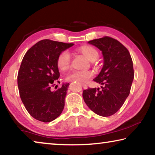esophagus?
Instances as JSON below:
<instances>
[{
    "instance_id": "1",
    "label": "esophagus",
    "mask_w": 155,
    "mask_h": 155,
    "mask_svg": "<svg viewBox=\"0 0 155 155\" xmlns=\"http://www.w3.org/2000/svg\"><path fill=\"white\" fill-rule=\"evenodd\" d=\"M82 86H83V89H87V85L85 83H82Z\"/></svg>"
}]
</instances>
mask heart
<instances>
[{
    "mask_svg": "<svg viewBox=\"0 0 155 155\" xmlns=\"http://www.w3.org/2000/svg\"><path fill=\"white\" fill-rule=\"evenodd\" d=\"M79 51L90 61L97 59L98 57V51L91 46H82ZM57 64L60 70H65L68 69L70 64V54L69 52L67 51H62L57 57ZM93 75V72L90 70H71L65 76V79L68 81L85 82L92 77Z\"/></svg>",
    "mask_w": 155,
    "mask_h": 155,
    "instance_id": "1",
    "label": "heart"
}]
</instances>
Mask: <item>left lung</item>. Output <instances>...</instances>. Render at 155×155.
<instances>
[{
    "label": "left lung",
    "mask_w": 155,
    "mask_h": 155,
    "mask_svg": "<svg viewBox=\"0 0 155 155\" xmlns=\"http://www.w3.org/2000/svg\"><path fill=\"white\" fill-rule=\"evenodd\" d=\"M102 51L104 65L94 81L103 86L83 91L84 101L95 114L108 117L121 108L130 94L134 78L132 58L126 47L115 39L104 36L88 42Z\"/></svg>",
    "instance_id": "left-lung-1"
}]
</instances>
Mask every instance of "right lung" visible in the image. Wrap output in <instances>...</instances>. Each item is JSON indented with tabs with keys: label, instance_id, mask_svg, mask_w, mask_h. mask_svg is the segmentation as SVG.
I'll use <instances>...</instances> for the list:
<instances>
[{
	"label": "right lung",
	"instance_id": "1",
	"mask_svg": "<svg viewBox=\"0 0 155 155\" xmlns=\"http://www.w3.org/2000/svg\"><path fill=\"white\" fill-rule=\"evenodd\" d=\"M73 46L51 40H43L26 52L18 74L20 98L34 118L43 122L55 120L65 105L69 83L56 91L51 88L59 77L57 64L59 54Z\"/></svg>",
	"mask_w": 155,
	"mask_h": 155
}]
</instances>
